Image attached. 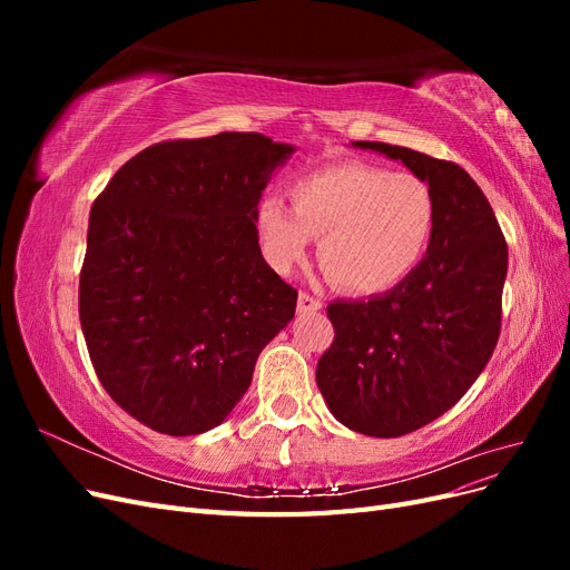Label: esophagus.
Listing matches in <instances>:
<instances>
[{
	"mask_svg": "<svg viewBox=\"0 0 570 570\" xmlns=\"http://www.w3.org/2000/svg\"><path fill=\"white\" fill-rule=\"evenodd\" d=\"M297 308H299V314H314V312H321L323 302L318 297H314V295H308V292H299Z\"/></svg>",
	"mask_w": 570,
	"mask_h": 570,
	"instance_id": "1",
	"label": "esophagus"
}]
</instances>
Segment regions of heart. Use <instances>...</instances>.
<instances>
[{"label": "heart", "mask_w": 570, "mask_h": 570, "mask_svg": "<svg viewBox=\"0 0 570 570\" xmlns=\"http://www.w3.org/2000/svg\"><path fill=\"white\" fill-rule=\"evenodd\" d=\"M292 209L264 199L256 209L258 247L287 273L302 264L314 237L335 283L356 295H375L419 268L438 226L430 185L409 170L361 161L331 164L289 185Z\"/></svg>", "instance_id": "heart-1"}]
</instances>
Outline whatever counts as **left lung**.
<instances>
[{"label":"left lung","instance_id":"obj_1","mask_svg":"<svg viewBox=\"0 0 570 570\" xmlns=\"http://www.w3.org/2000/svg\"><path fill=\"white\" fill-rule=\"evenodd\" d=\"M354 145L428 180L438 226L400 285L327 306L335 337L318 358L316 383L342 425L400 438L452 409L485 368L502 331L509 249L488 197L459 164L385 142Z\"/></svg>","mask_w":570,"mask_h":570}]
</instances>
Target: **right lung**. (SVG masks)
I'll list each match as a JSON object with an SVG mask.
<instances>
[{
  "instance_id": "1",
  "label": "right lung",
  "mask_w": 570,
  "mask_h": 570,
  "mask_svg": "<svg viewBox=\"0 0 570 570\" xmlns=\"http://www.w3.org/2000/svg\"><path fill=\"white\" fill-rule=\"evenodd\" d=\"M289 145L258 132L157 142L90 212L78 312L101 387L164 435L226 421L297 289L262 256L256 206Z\"/></svg>"
}]
</instances>
